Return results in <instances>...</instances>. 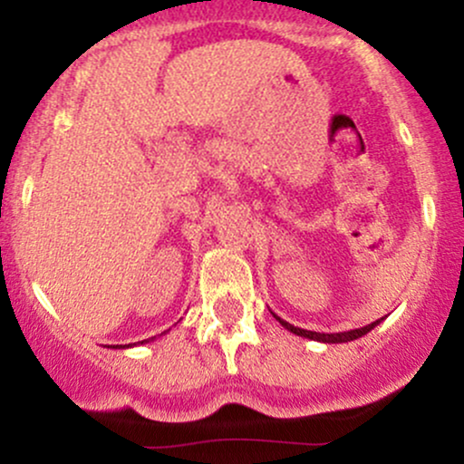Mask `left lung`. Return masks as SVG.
Returning <instances> with one entry per match:
<instances>
[{
	"label": "left lung",
	"mask_w": 464,
	"mask_h": 464,
	"mask_svg": "<svg viewBox=\"0 0 464 464\" xmlns=\"http://www.w3.org/2000/svg\"><path fill=\"white\" fill-rule=\"evenodd\" d=\"M273 316L279 321L284 327L287 329V332L301 335V338H310V340H318V343H327V344H338V343H351V340H358L362 338V335H366L371 332L372 327H377L384 318H380V321L366 324V327H360V329H351V332H338V334H318V332H307V329H301V327H295V324H290L287 321H284V318H279L276 314H273Z\"/></svg>",
	"instance_id": "obj_1"
}]
</instances>
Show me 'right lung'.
Listing matches in <instances>:
<instances>
[{
  "mask_svg": "<svg viewBox=\"0 0 464 464\" xmlns=\"http://www.w3.org/2000/svg\"><path fill=\"white\" fill-rule=\"evenodd\" d=\"M165 334V332H163ZM161 334V335H163ZM154 338H157V335H154ZM154 338H148V340H141V344L143 343H150V340H154ZM132 344H135V343H132ZM132 344H124V347H121V344H113V349H126V347H132Z\"/></svg>",
  "mask_w": 464,
  "mask_h": 464,
  "instance_id": "right-lung-1",
  "label": "right lung"
}]
</instances>
